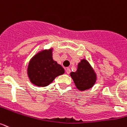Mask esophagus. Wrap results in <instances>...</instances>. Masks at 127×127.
<instances>
[{
  "mask_svg": "<svg viewBox=\"0 0 127 127\" xmlns=\"http://www.w3.org/2000/svg\"><path fill=\"white\" fill-rule=\"evenodd\" d=\"M65 71H66V72H67V74H70V72H71V69H69V67L66 68Z\"/></svg>",
  "mask_w": 127,
  "mask_h": 127,
  "instance_id": "obj_1",
  "label": "esophagus"
}]
</instances>
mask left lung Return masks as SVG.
<instances>
[{
  "mask_svg": "<svg viewBox=\"0 0 127 127\" xmlns=\"http://www.w3.org/2000/svg\"><path fill=\"white\" fill-rule=\"evenodd\" d=\"M70 74L77 89L82 91L91 88L96 82V73L85 59L82 60L79 63L77 71L71 72Z\"/></svg>",
  "mask_w": 127,
  "mask_h": 127,
  "instance_id": "left-lung-1",
  "label": "left lung"
}]
</instances>
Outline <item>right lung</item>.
<instances>
[{"label": "right lung", "instance_id": "obj_1", "mask_svg": "<svg viewBox=\"0 0 127 127\" xmlns=\"http://www.w3.org/2000/svg\"><path fill=\"white\" fill-rule=\"evenodd\" d=\"M53 49L44 50L34 55L30 60L28 74L30 81L38 87L49 85L56 77L63 74L64 69L53 60Z\"/></svg>", "mask_w": 127, "mask_h": 127}]
</instances>
